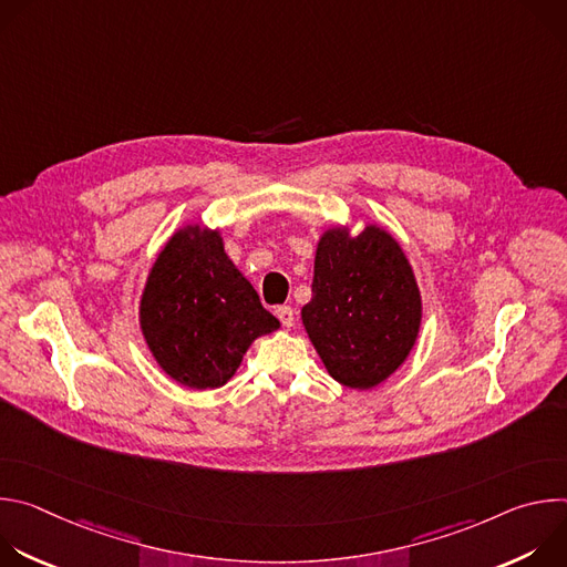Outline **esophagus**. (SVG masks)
I'll use <instances>...</instances> for the list:
<instances>
[{
    "mask_svg": "<svg viewBox=\"0 0 567 567\" xmlns=\"http://www.w3.org/2000/svg\"><path fill=\"white\" fill-rule=\"evenodd\" d=\"M276 316L280 318V322H282V328H293V322H296V311L289 307V305H282V307H278L276 309Z\"/></svg>",
    "mask_w": 567,
    "mask_h": 567,
    "instance_id": "obj_1",
    "label": "esophagus"
}]
</instances>
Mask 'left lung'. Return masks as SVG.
I'll return each instance as SVG.
<instances>
[{
  "instance_id": "obj_1",
  "label": "left lung",
  "mask_w": 567,
  "mask_h": 567,
  "mask_svg": "<svg viewBox=\"0 0 567 567\" xmlns=\"http://www.w3.org/2000/svg\"><path fill=\"white\" fill-rule=\"evenodd\" d=\"M302 326L328 372L368 390L411 354L422 322V296L399 241L377 224L359 235L346 226L322 233L311 300Z\"/></svg>"
}]
</instances>
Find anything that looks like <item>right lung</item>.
Returning a JSON list of instances; mask_svg holds the SVG:
<instances>
[{
  "label": "right lung",
  "mask_w": 567,
  "mask_h": 567,
  "mask_svg": "<svg viewBox=\"0 0 567 567\" xmlns=\"http://www.w3.org/2000/svg\"><path fill=\"white\" fill-rule=\"evenodd\" d=\"M138 316L161 370L193 390L224 385L249 346L280 328L226 256L219 230L199 224L179 228L154 260Z\"/></svg>",
  "instance_id": "add662e5"
}]
</instances>
